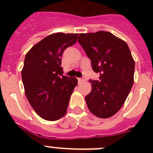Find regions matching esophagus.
I'll use <instances>...</instances> for the list:
<instances>
[{
  "label": "esophagus",
  "instance_id": "esophagus-1",
  "mask_svg": "<svg viewBox=\"0 0 153 153\" xmlns=\"http://www.w3.org/2000/svg\"><path fill=\"white\" fill-rule=\"evenodd\" d=\"M85 78H78V84H81L82 82H84V81H85Z\"/></svg>",
  "mask_w": 153,
  "mask_h": 153
}]
</instances>
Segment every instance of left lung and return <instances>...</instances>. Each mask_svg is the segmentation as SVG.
<instances>
[{
  "instance_id": "8db88e82",
  "label": "left lung",
  "mask_w": 153,
  "mask_h": 153,
  "mask_svg": "<svg viewBox=\"0 0 153 153\" xmlns=\"http://www.w3.org/2000/svg\"><path fill=\"white\" fill-rule=\"evenodd\" d=\"M78 42L91 60L98 81L89 80L85 97L89 111L101 118L115 115L124 105L134 83L135 61L127 44L111 32L81 33Z\"/></svg>"
}]
</instances>
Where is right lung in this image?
<instances>
[{"label": "right lung", "instance_id": "right-lung-1", "mask_svg": "<svg viewBox=\"0 0 153 153\" xmlns=\"http://www.w3.org/2000/svg\"><path fill=\"white\" fill-rule=\"evenodd\" d=\"M78 33L48 35L27 53L21 71L26 96L37 114L47 121H56L66 113L76 78L63 75L61 56L76 43Z\"/></svg>", "mask_w": 153, "mask_h": 153}]
</instances>
